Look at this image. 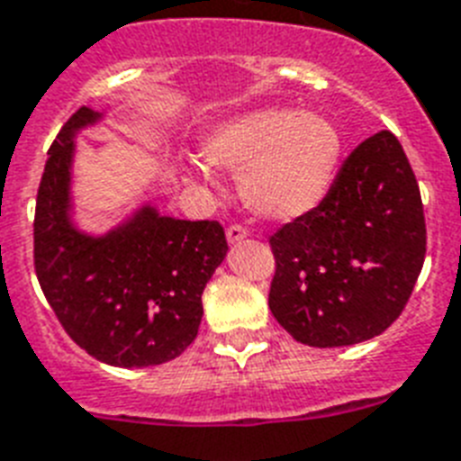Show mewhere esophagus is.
Listing matches in <instances>:
<instances>
[{"label": "esophagus", "instance_id": "34e87169", "mask_svg": "<svg viewBox=\"0 0 461 461\" xmlns=\"http://www.w3.org/2000/svg\"><path fill=\"white\" fill-rule=\"evenodd\" d=\"M246 237H249V231L243 230V227H239V224L227 227V241H230L231 246H234V243H241Z\"/></svg>", "mask_w": 461, "mask_h": 461}]
</instances>
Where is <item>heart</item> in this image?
Here are the masks:
<instances>
[{"label": "heart", "mask_w": 461, "mask_h": 461, "mask_svg": "<svg viewBox=\"0 0 461 461\" xmlns=\"http://www.w3.org/2000/svg\"><path fill=\"white\" fill-rule=\"evenodd\" d=\"M208 166L237 172L250 211L267 220L303 218L329 196L343 156V134L331 118L294 108H263L220 122L201 140ZM189 177L208 179L201 163Z\"/></svg>", "instance_id": "b5f03b06"}]
</instances>
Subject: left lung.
Listing matches in <instances>:
<instances>
[{"label": "left lung", "instance_id": "left-lung-1", "mask_svg": "<svg viewBox=\"0 0 461 461\" xmlns=\"http://www.w3.org/2000/svg\"><path fill=\"white\" fill-rule=\"evenodd\" d=\"M269 310L312 348L355 346L386 331L410 301L426 256L421 194L395 134L362 141L315 211L269 239Z\"/></svg>", "mask_w": 461, "mask_h": 461}]
</instances>
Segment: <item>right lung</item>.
Returning a JSON list of instances; mask_svg holds the SVG:
<instances>
[{
  "label": "right lung",
  "instance_id": "right-lung-1",
  "mask_svg": "<svg viewBox=\"0 0 461 461\" xmlns=\"http://www.w3.org/2000/svg\"><path fill=\"white\" fill-rule=\"evenodd\" d=\"M106 121L82 106L49 149L35 208V269L70 339L99 362L156 366L192 346L205 284L227 256L211 220L160 215L144 201L106 231L75 222V140Z\"/></svg>",
  "mask_w": 461,
  "mask_h": 461
}]
</instances>
